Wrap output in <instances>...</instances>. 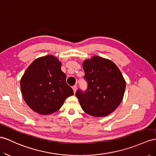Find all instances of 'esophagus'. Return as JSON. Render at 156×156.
<instances>
[{
  "label": "esophagus",
  "instance_id": "1",
  "mask_svg": "<svg viewBox=\"0 0 156 156\" xmlns=\"http://www.w3.org/2000/svg\"><path fill=\"white\" fill-rule=\"evenodd\" d=\"M72 89H73V92H74V93H76V91H77V86H76V85H74L73 87H72Z\"/></svg>",
  "mask_w": 156,
  "mask_h": 156
}]
</instances>
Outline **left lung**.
Segmentation results:
<instances>
[{
    "label": "left lung",
    "mask_w": 156,
    "mask_h": 156,
    "mask_svg": "<svg viewBox=\"0 0 156 156\" xmlns=\"http://www.w3.org/2000/svg\"><path fill=\"white\" fill-rule=\"evenodd\" d=\"M87 90L76 93L82 109L95 117L108 116L119 107L124 97L126 81L112 61L93 56L83 63Z\"/></svg>",
    "instance_id": "8db88e82"
}]
</instances>
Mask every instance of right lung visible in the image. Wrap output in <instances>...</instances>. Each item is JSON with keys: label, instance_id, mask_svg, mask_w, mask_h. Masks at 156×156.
Returning a JSON list of instances; mask_svg holds the SVG:
<instances>
[{"label": "right lung", "instance_id": "1", "mask_svg": "<svg viewBox=\"0 0 156 156\" xmlns=\"http://www.w3.org/2000/svg\"><path fill=\"white\" fill-rule=\"evenodd\" d=\"M59 59L52 55L35 59L20 80L22 94L28 107L40 115L54 113L73 90L66 83Z\"/></svg>", "mask_w": 156, "mask_h": 156}]
</instances>
